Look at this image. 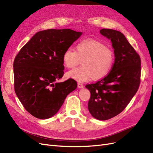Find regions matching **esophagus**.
I'll return each instance as SVG.
<instances>
[{
    "label": "esophagus",
    "instance_id": "esophagus-1",
    "mask_svg": "<svg viewBox=\"0 0 153 153\" xmlns=\"http://www.w3.org/2000/svg\"><path fill=\"white\" fill-rule=\"evenodd\" d=\"M78 87L79 88V89H82V88H84V85L81 84V83L78 82Z\"/></svg>",
    "mask_w": 153,
    "mask_h": 153
}]
</instances>
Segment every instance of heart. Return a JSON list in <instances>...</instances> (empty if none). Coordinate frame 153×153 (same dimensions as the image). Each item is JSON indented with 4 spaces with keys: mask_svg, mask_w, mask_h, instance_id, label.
I'll list each match as a JSON object with an SVG mask.
<instances>
[{
    "mask_svg": "<svg viewBox=\"0 0 153 153\" xmlns=\"http://www.w3.org/2000/svg\"><path fill=\"white\" fill-rule=\"evenodd\" d=\"M82 61V66L66 73L68 78L78 82H85L92 77L94 80L105 76L112 69L114 54L102 43L92 39L82 41L76 47V52L68 48L62 55L64 65L73 68Z\"/></svg>",
    "mask_w": 153,
    "mask_h": 153,
    "instance_id": "1",
    "label": "heart"
}]
</instances>
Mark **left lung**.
Segmentation results:
<instances>
[{"label": "left lung", "mask_w": 153, "mask_h": 153, "mask_svg": "<svg viewBox=\"0 0 153 153\" xmlns=\"http://www.w3.org/2000/svg\"><path fill=\"white\" fill-rule=\"evenodd\" d=\"M100 34L111 41L114 63L107 76L85 87L91 92L88 102L90 114L105 121L121 113L135 95L140 82L141 61L121 32L103 29Z\"/></svg>", "instance_id": "obj_1"}]
</instances>
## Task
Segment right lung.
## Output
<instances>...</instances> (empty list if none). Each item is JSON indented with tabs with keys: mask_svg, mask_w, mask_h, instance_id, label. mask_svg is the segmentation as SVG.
Here are the masks:
<instances>
[{
	"mask_svg": "<svg viewBox=\"0 0 153 153\" xmlns=\"http://www.w3.org/2000/svg\"><path fill=\"white\" fill-rule=\"evenodd\" d=\"M82 32L69 29H47L36 33L16 56L13 63L15 91L25 109L35 117L47 119L56 114L66 96L75 90L64 75L62 55L80 38Z\"/></svg>",
	"mask_w": 153,
	"mask_h": 153,
	"instance_id": "add662e5",
	"label": "right lung"
}]
</instances>
